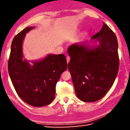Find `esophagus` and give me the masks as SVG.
<instances>
[{
    "label": "esophagus",
    "mask_w": 130,
    "mask_h": 130,
    "mask_svg": "<svg viewBox=\"0 0 130 130\" xmlns=\"http://www.w3.org/2000/svg\"><path fill=\"white\" fill-rule=\"evenodd\" d=\"M70 60V57H69V56H67V63H68V62H69Z\"/></svg>",
    "instance_id": "1"
}]
</instances>
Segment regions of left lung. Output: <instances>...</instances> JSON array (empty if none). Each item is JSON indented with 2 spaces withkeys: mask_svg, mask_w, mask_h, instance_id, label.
<instances>
[{
  "mask_svg": "<svg viewBox=\"0 0 130 130\" xmlns=\"http://www.w3.org/2000/svg\"><path fill=\"white\" fill-rule=\"evenodd\" d=\"M103 23L91 39L99 46L91 49L85 44H73L68 47L70 61L68 69L77 96L85 102L103 98L112 86L119 68L118 43L114 32Z\"/></svg>",
  "mask_w": 130,
  "mask_h": 130,
  "instance_id": "8db88e82",
  "label": "left lung"
}]
</instances>
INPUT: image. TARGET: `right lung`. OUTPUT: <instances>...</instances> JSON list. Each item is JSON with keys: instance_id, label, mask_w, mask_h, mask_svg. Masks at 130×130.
<instances>
[{"instance_id": "right-lung-1", "label": "right lung", "mask_w": 130, "mask_h": 130, "mask_svg": "<svg viewBox=\"0 0 130 130\" xmlns=\"http://www.w3.org/2000/svg\"><path fill=\"white\" fill-rule=\"evenodd\" d=\"M34 27H27L13 39L8 62V73L17 94L31 106L47 105L54 100L57 83L67 68L63 54H49L30 65L23 60L22 43L25 34Z\"/></svg>"}]
</instances>
